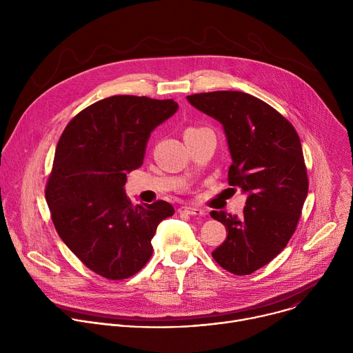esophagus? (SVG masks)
Listing matches in <instances>:
<instances>
[{
    "label": "esophagus",
    "mask_w": 353,
    "mask_h": 353,
    "mask_svg": "<svg viewBox=\"0 0 353 353\" xmlns=\"http://www.w3.org/2000/svg\"><path fill=\"white\" fill-rule=\"evenodd\" d=\"M180 214H185V215H191V216H203L205 215V212L199 208H194V207H181L179 210Z\"/></svg>",
    "instance_id": "1"
}]
</instances>
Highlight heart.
<instances>
[{
    "label": "heart",
    "mask_w": 353,
    "mask_h": 353,
    "mask_svg": "<svg viewBox=\"0 0 353 353\" xmlns=\"http://www.w3.org/2000/svg\"><path fill=\"white\" fill-rule=\"evenodd\" d=\"M188 130H192V128H188Z\"/></svg>",
    "instance_id": "1"
}]
</instances>
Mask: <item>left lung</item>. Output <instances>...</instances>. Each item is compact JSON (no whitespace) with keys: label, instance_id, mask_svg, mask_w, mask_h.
Listing matches in <instances>:
<instances>
[{"label":"left lung","instance_id":"8db88e82","mask_svg":"<svg viewBox=\"0 0 353 353\" xmlns=\"http://www.w3.org/2000/svg\"><path fill=\"white\" fill-rule=\"evenodd\" d=\"M225 130L232 165L228 181L247 194L241 216L212 211L226 226L214 260L234 275L272 261L296 230L309 191L303 150L293 125L261 99L237 90L187 96Z\"/></svg>","mask_w":353,"mask_h":353}]
</instances>
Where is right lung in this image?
I'll return each instance as SVG.
<instances>
[{
    "mask_svg": "<svg viewBox=\"0 0 353 353\" xmlns=\"http://www.w3.org/2000/svg\"><path fill=\"white\" fill-rule=\"evenodd\" d=\"M177 109L173 99L110 96L79 112L59 139L47 205L59 236L100 276L135 275L152 256L158 225L174 214L162 199L134 207L124 185L143 162L150 132Z\"/></svg>",
    "mask_w": 353,
    "mask_h": 353,
    "instance_id": "1",
    "label": "right lung"
}]
</instances>
